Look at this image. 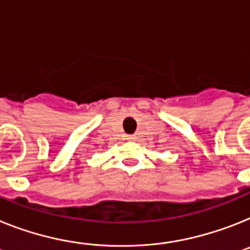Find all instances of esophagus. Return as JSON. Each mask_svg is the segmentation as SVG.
Returning a JSON list of instances; mask_svg holds the SVG:
<instances>
[{
  "label": "esophagus",
  "mask_w": 250,
  "mask_h": 250,
  "mask_svg": "<svg viewBox=\"0 0 250 250\" xmlns=\"http://www.w3.org/2000/svg\"><path fill=\"white\" fill-rule=\"evenodd\" d=\"M130 139H133V138H130Z\"/></svg>",
  "instance_id": "34e87169"
}]
</instances>
